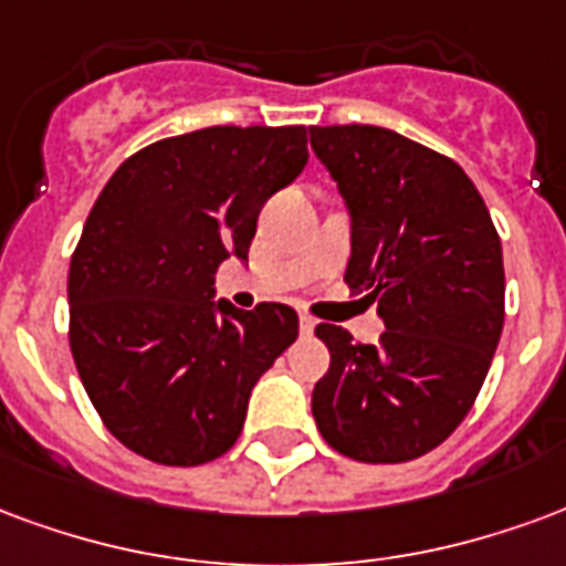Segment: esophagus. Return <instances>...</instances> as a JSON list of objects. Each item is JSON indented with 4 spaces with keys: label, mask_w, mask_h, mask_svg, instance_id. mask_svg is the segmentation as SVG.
I'll use <instances>...</instances> for the list:
<instances>
[{
    "label": "esophagus",
    "mask_w": 566,
    "mask_h": 566,
    "mask_svg": "<svg viewBox=\"0 0 566 566\" xmlns=\"http://www.w3.org/2000/svg\"><path fill=\"white\" fill-rule=\"evenodd\" d=\"M301 334H304V337H311L313 334V328H316V319H313V316H304V313H301Z\"/></svg>",
    "instance_id": "obj_1"
}]
</instances>
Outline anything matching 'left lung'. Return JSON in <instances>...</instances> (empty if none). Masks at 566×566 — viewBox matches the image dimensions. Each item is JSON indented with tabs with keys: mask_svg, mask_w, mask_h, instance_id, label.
Segmentation results:
<instances>
[{
	"mask_svg": "<svg viewBox=\"0 0 566 566\" xmlns=\"http://www.w3.org/2000/svg\"><path fill=\"white\" fill-rule=\"evenodd\" d=\"M311 147L353 222L344 280L386 332L316 325L332 365L313 389L325 443L368 464L440 447L480 395L503 328V253L461 165L379 126H313Z\"/></svg>",
	"mask_w": 566,
	"mask_h": 566,
	"instance_id": "8db88e82",
	"label": "left lung"
}]
</instances>
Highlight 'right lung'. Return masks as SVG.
<instances>
[{"mask_svg": "<svg viewBox=\"0 0 566 566\" xmlns=\"http://www.w3.org/2000/svg\"><path fill=\"white\" fill-rule=\"evenodd\" d=\"M304 165V126H210L144 147L105 184L69 268V344L126 449L196 468L241 437L298 313L213 301V274L247 259L259 210Z\"/></svg>", "mask_w": 566, "mask_h": 566, "instance_id": "right-lung-1", "label": "right lung"}]
</instances>
